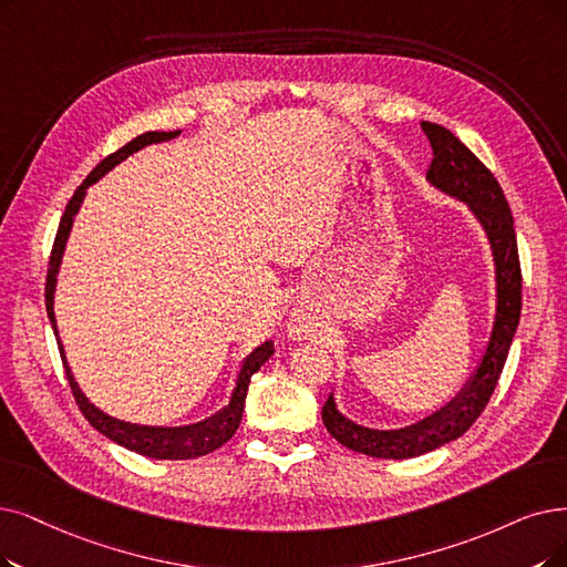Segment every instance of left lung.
I'll return each mask as SVG.
<instances>
[{"label": "left lung", "mask_w": 567, "mask_h": 567, "mask_svg": "<svg viewBox=\"0 0 567 567\" xmlns=\"http://www.w3.org/2000/svg\"><path fill=\"white\" fill-rule=\"evenodd\" d=\"M421 130L433 146V163H430L425 181L435 190L463 202L488 239L495 275V307L484 351L461 391L416 423L389 430L360 425L339 412L334 393H330L321 412L328 433L339 444L372 458H416L458 440L465 430H470L484 412L495 383L501 379L520 316L516 233L501 184L454 132L425 121L421 123Z\"/></svg>", "instance_id": "8db88e82"}]
</instances>
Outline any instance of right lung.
Returning <instances> with one entry per match:
<instances>
[{
	"label": "right lung",
	"mask_w": 567,
	"mask_h": 567,
	"mask_svg": "<svg viewBox=\"0 0 567 567\" xmlns=\"http://www.w3.org/2000/svg\"><path fill=\"white\" fill-rule=\"evenodd\" d=\"M178 134H181V130H174V132H144V134H140V137H134L130 144H125L123 148H118L116 153H111L109 157H104V161L93 172H90V176L76 188L74 197L70 199V205H66V209L62 214L58 237H55V244H53V254H51L49 279H47V311H49V319H51V326H53V332H55V339H58V349H60V355H62V362H64V370H66V379H70V386H72V393L76 398L79 410L90 421V425L100 430L104 437L134 451V454H142V456H148V458H155V461H188V458L207 456L237 433V427L241 423V414H244L248 383H251V377L260 370V365H265V360L271 353H275V351H271V342L267 339V342H262L251 353L241 358L228 402H225L220 410L214 412L212 416L195 421V423H188V425H144V423L123 421V419H116V416L102 412L97 404L90 402L87 395L81 391L79 381L74 379V372L70 368V362H66V353H64V347L60 342V332H58L55 288H58V275H60L64 248H66V241H70L72 225H74V218H76V214L83 205V197H85L87 188L97 184V181L104 174H109L113 167L121 165L123 161H127L130 155H134L137 151L151 146V144L169 142V140L178 137Z\"/></svg>",
	"instance_id": "obj_1"
}]
</instances>
